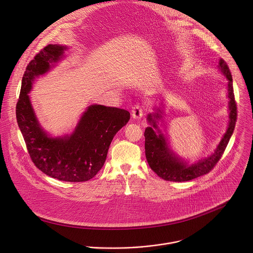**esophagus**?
I'll return each mask as SVG.
<instances>
[{
    "label": "esophagus",
    "instance_id": "esophagus-1",
    "mask_svg": "<svg viewBox=\"0 0 253 253\" xmlns=\"http://www.w3.org/2000/svg\"><path fill=\"white\" fill-rule=\"evenodd\" d=\"M144 107L140 104H136L133 108H132V117L136 120H140L143 116H144Z\"/></svg>",
    "mask_w": 253,
    "mask_h": 253
}]
</instances>
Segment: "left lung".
Segmentation results:
<instances>
[{"label": "left lung", "mask_w": 253, "mask_h": 253, "mask_svg": "<svg viewBox=\"0 0 253 253\" xmlns=\"http://www.w3.org/2000/svg\"><path fill=\"white\" fill-rule=\"evenodd\" d=\"M217 67L228 81L227 97L229 99V120L225 134L210 155L194 163L179 156L176 152H173L168 136L163 134L160 129L164 118L162 107L155 106L153 108L154 111L149 113L147 116L150 126L145 130L146 157L152 171L165 181L186 182L207 174L221 158L233 135L237 120V105L233 90V78L228 65L222 58L219 59Z\"/></svg>", "instance_id": "left-lung-1"}]
</instances>
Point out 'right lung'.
<instances>
[{
    "label": "right lung",
    "instance_id": "add662e5",
    "mask_svg": "<svg viewBox=\"0 0 253 253\" xmlns=\"http://www.w3.org/2000/svg\"><path fill=\"white\" fill-rule=\"evenodd\" d=\"M67 46L48 45L26 67L22 78L16 120L30 157L37 168L51 178L84 182L101 169L115 134L127 124L129 111L91 104L82 113L71 134L53 137L40 124L29 93L35 79L47 74L65 57Z\"/></svg>",
    "mask_w": 253,
    "mask_h": 253
}]
</instances>
